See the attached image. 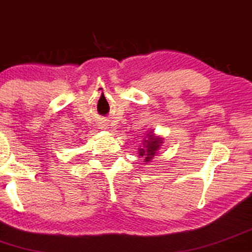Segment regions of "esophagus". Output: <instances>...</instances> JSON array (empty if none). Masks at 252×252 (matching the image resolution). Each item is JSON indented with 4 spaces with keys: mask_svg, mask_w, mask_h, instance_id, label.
<instances>
[{
    "mask_svg": "<svg viewBox=\"0 0 252 252\" xmlns=\"http://www.w3.org/2000/svg\"><path fill=\"white\" fill-rule=\"evenodd\" d=\"M102 125H104V124H102Z\"/></svg>",
    "mask_w": 252,
    "mask_h": 252,
    "instance_id": "obj_1",
    "label": "esophagus"
}]
</instances>
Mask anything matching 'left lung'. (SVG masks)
<instances>
[{"label":"left lung","mask_w":252,"mask_h":252,"mask_svg":"<svg viewBox=\"0 0 252 252\" xmlns=\"http://www.w3.org/2000/svg\"><path fill=\"white\" fill-rule=\"evenodd\" d=\"M163 141L160 138L155 137L154 134H148V138L144 139L143 144H144V148L139 149V156L145 158V162H150L152 159V157L156 155V151L159 149L160 144Z\"/></svg>","instance_id":"left-lung-1"}]
</instances>
